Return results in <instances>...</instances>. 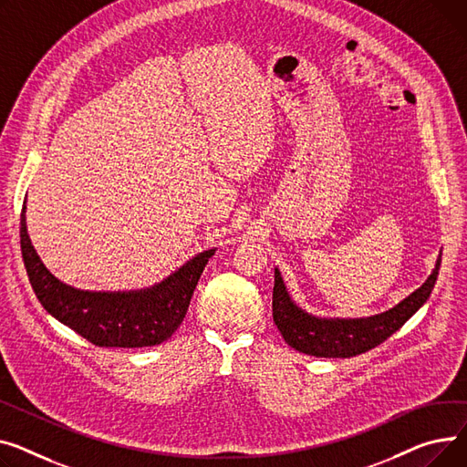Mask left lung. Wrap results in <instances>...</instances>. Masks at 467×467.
Instances as JSON below:
<instances>
[{"label": "left lung", "mask_w": 467, "mask_h": 467, "mask_svg": "<svg viewBox=\"0 0 467 467\" xmlns=\"http://www.w3.org/2000/svg\"><path fill=\"white\" fill-rule=\"evenodd\" d=\"M441 254L435 262L426 283L409 294L392 309L364 318H330L315 317L294 304L281 271L275 267V286H273V320H275L285 341L304 354L317 358H350L375 348L413 317L430 297L440 275Z\"/></svg>", "instance_id": "8db88e82"}]
</instances>
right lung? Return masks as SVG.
<instances>
[{
  "mask_svg": "<svg viewBox=\"0 0 467 467\" xmlns=\"http://www.w3.org/2000/svg\"><path fill=\"white\" fill-rule=\"evenodd\" d=\"M20 249L32 288L48 315L98 347L137 348L168 341L181 326L214 246L190 258L170 277L141 290H80L57 279L36 253L20 213Z\"/></svg>",
  "mask_w": 467,
  "mask_h": 467,
  "instance_id": "1",
  "label": "right lung"
}]
</instances>
